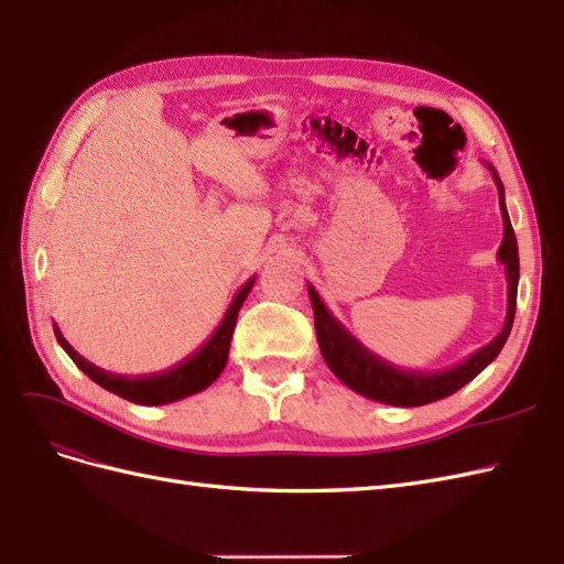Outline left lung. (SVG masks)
<instances>
[{
  "instance_id": "left-lung-1",
  "label": "left lung",
  "mask_w": 564,
  "mask_h": 564,
  "mask_svg": "<svg viewBox=\"0 0 564 564\" xmlns=\"http://www.w3.org/2000/svg\"><path fill=\"white\" fill-rule=\"evenodd\" d=\"M492 173V180L497 185V194H500V212L505 223V238L500 250H497V259L505 264L507 271V317L502 324V332L497 334L488 346L478 348L470 352L466 360H462L454 368L444 370H403L375 356L372 350L365 348L356 336H352L346 326L338 322L329 307L324 305L319 293L314 291V285L307 283L312 310H314V329H317V341L324 362L329 365V370L341 379V382L356 391V394L368 397L379 403L389 405H401V409H409V405H425L432 401H440L444 397H452L454 391H459L470 379L480 375L488 365L500 356V350L507 341L509 332H512L514 324V312H517V285H519V247H517V235L512 223H509V214L505 206V187L500 177H497V170L486 163Z\"/></svg>"
}]
</instances>
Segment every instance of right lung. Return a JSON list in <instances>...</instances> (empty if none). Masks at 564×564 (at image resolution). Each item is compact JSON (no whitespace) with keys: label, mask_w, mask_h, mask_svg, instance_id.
<instances>
[{"label":"right lung","mask_w":564,"mask_h":564,"mask_svg":"<svg viewBox=\"0 0 564 564\" xmlns=\"http://www.w3.org/2000/svg\"><path fill=\"white\" fill-rule=\"evenodd\" d=\"M254 281H257V276H252L240 288L238 295L232 297L230 307L226 310V314H223V319L216 326V332L208 336V341L199 350L192 352V356L182 362L173 365L170 370L155 372V375H137V377L110 375V372L96 368L94 362H88L86 358L78 356V352L67 344V338L62 336L57 324H55V336H57L59 346L67 350V356L76 362V368L86 372L102 389H108V391H112V394L122 397L132 403H141V405L173 403L180 399H187L192 394H199V391H204L208 384H214L218 375L223 372V368H226L235 322H238V312L245 303V297L250 295Z\"/></svg>","instance_id":"1"}]
</instances>
